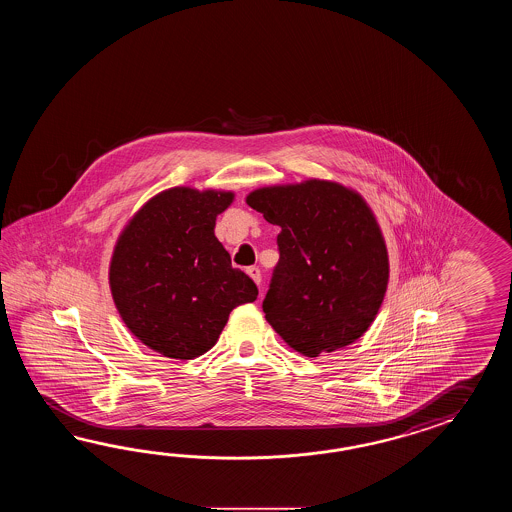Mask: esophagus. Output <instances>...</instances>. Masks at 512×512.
<instances>
[{
    "label": "esophagus",
    "mask_w": 512,
    "mask_h": 512,
    "mask_svg": "<svg viewBox=\"0 0 512 512\" xmlns=\"http://www.w3.org/2000/svg\"><path fill=\"white\" fill-rule=\"evenodd\" d=\"M247 274H249V276H251L252 280H254V282H256V285H260L261 272H260V269H258V267H249V269H247Z\"/></svg>",
    "instance_id": "esophagus-1"
}]
</instances>
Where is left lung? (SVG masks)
I'll return each mask as SVG.
<instances>
[{"instance_id": "1", "label": "left lung", "mask_w": 512, "mask_h": 512, "mask_svg": "<svg viewBox=\"0 0 512 512\" xmlns=\"http://www.w3.org/2000/svg\"><path fill=\"white\" fill-rule=\"evenodd\" d=\"M247 205L280 227V260L263 313L298 353L318 357L362 337L388 285V251L366 201L346 186L309 179L265 186Z\"/></svg>"}]
</instances>
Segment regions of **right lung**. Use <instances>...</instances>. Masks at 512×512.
Returning <instances> with one entry per match:
<instances>
[{
    "mask_svg": "<svg viewBox=\"0 0 512 512\" xmlns=\"http://www.w3.org/2000/svg\"><path fill=\"white\" fill-rule=\"evenodd\" d=\"M232 192L177 186L152 197L122 230L109 265L113 302L131 333L170 359L190 360L218 342L230 311L258 287L232 269L214 236Z\"/></svg>",
    "mask_w": 512,
    "mask_h": 512,
    "instance_id": "add662e5",
    "label": "right lung"
}]
</instances>
